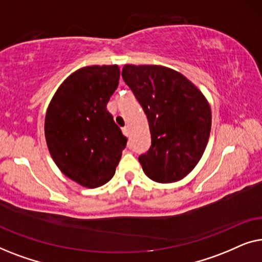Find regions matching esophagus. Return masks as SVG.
Instances as JSON below:
<instances>
[{"instance_id": "esophagus-1", "label": "esophagus", "mask_w": 262, "mask_h": 262, "mask_svg": "<svg viewBox=\"0 0 262 262\" xmlns=\"http://www.w3.org/2000/svg\"><path fill=\"white\" fill-rule=\"evenodd\" d=\"M123 134L126 136V137H128V136H130V128H128L127 126L123 127Z\"/></svg>"}]
</instances>
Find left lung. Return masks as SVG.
<instances>
[{
    "instance_id": "1",
    "label": "left lung",
    "mask_w": 262,
    "mask_h": 262,
    "mask_svg": "<svg viewBox=\"0 0 262 262\" xmlns=\"http://www.w3.org/2000/svg\"><path fill=\"white\" fill-rule=\"evenodd\" d=\"M123 80L148 118L151 146L138 156L145 175L161 184L185 178L202 159L211 108L184 75L160 66H125Z\"/></svg>"
}]
</instances>
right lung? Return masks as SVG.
Here are the masks:
<instances>
[{
	"instance_id": "right-lung-1",
	"label": "right lung",
	"mask_w": 262,
	"mask_h": 262,
	"mask_svg": "<svg viewBox=\"0 0 262 262\" xmlns=\"http://www.w3.org/2000/svg\"><path fill=\"white\" fill-rule=\"evenodd\" d=\"M118 66L82 68L56 92L45 118L50 154L64 175L95 188L113 178L127 138L107 111L119 84Z\"/></svg>"
}]
</instances>
